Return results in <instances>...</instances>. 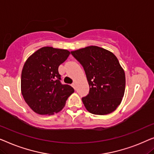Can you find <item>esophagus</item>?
<instances>
[{"label":"esophagus","instance_id":"1","mask_svg":"<svg viewBox=\"0 0 154 154\" xmlns=\"http://www.w3.org/2000/svg\"><path fill=\"white\" fill-rule=\"evenodd\" d=\"M72 86L73 88H74V89H76V87H77L76 84H75V83H72Z\"/></svg>","mask_w":154,"mask_h":154}]
</instances>
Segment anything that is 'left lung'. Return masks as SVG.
<instances>
[{
    "mask_svg": "<svg viewBox=\"0 0 154 154\" xmlns=\"http://www.w3.org/2000/svg\"><path fill=\"white\" fill-rule=\"evenodd\" d=\"M85 71L89 94L82 98L90 113L106 115L116 110L124 96L125 76L116 56L97 46L71 51Z\"/></svg>",
    "mask_w": 154,
    "mask_h": 154,
    "instance_id": "8db88e82",
    "label": "left lung"
}]
</instances>
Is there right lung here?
<instances>
[{
  "mask_svg": "<svg viewBox=\"0 0 154 154\" xmlns=\"http://www.w3.org/2000/svg\"><path fill=\"white\" fill-rule=\"evenodd\" d=\"M70 54L67 49L44 47L25 62L21 72V94L35 113L41 115L58 113L74 92L72 86L60 83L58 73V66Z\"/></svg>",
  "mask_w": 154,
  "mask_h": 154,
  "instance_id": "add662e5",
  "label": "right lung"
}]
</instances>
